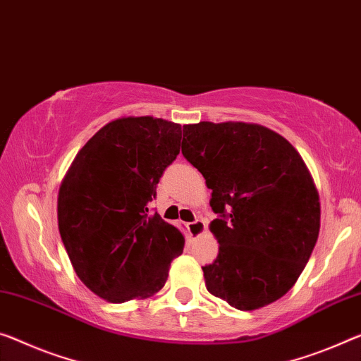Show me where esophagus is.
<instances>
[{
    "instance_id": "1",
    "label": "esophagus",
    "mask_w": 361,
    "mask_h": 361,
    "mask_svg": "<svg viewBox=\"0 0 361 361\" xmlns=\"http://www.w3.org/2000/svg\"><path fill=\"white\" fill-rule=\"evenodd\" d=\"M188 232H190L192 237H200L204 232V229H207V226H204V223L202 219H195L193 223H188Z\"/></svg>"
}]
</instances>
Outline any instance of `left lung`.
<instances>
[{"mask_svg":"<svg viewBox=\"0 0 361 361\" xmlns=\"http://www.w3.org/2000/svg\"><path fill=\"white\" fill-rule=\"evenodd\" d=\"M182 154L212 188L219 253L203 266L209 293L243 312L279 300L319 234V195L303 159L259 124L184 126Z\"/></svg>","mask_w":361,"mask_h":361,"instance_id":"obj_1","label":"left lung"}]
</instances>
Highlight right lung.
<instances>
[{"mask_svg": "<svg viewBox=\"0 0 361 361\" xmlns=\"http://www.w3.org/2000/svg\"><path fill=\"white\" fill-rule=\"evenodd\" d=\"M180 126L121 118L88 140L64 176L58 226L79 279L111 303L163 289L184 235L148 212L164 169L180 152Z\"/></svg>", "mask_w": 361, "mask_h": 361, "instance_id": "add662e5", "label": "right lung"}]
</instances>
